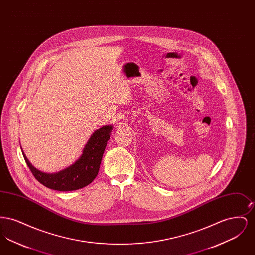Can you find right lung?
<instances>
[{
    "label": "right lung",
    "instance_id": "add662e5",
    "mask_svg": "<svg viewBox=\"0 0 255 255\" xmlns=\"http://www.w3.org/2000/svg\"><path fill=\"white\" fill-rule=\"evenodd\" d=\"M112 129V125H106L93 133L85 145L82 156L66 169L56 173L42 172L32 166L23 152L25 163L37 181L48 188L57 191L80 189L96 179Z\"/></svg>",
    "mask_w": 255,
    "mask_h": 255
}]
</instances>
